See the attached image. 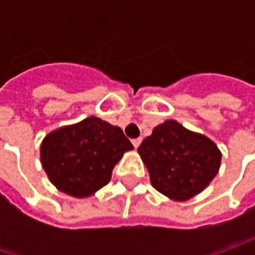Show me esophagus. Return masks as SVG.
I'll list each match as a JSON object with an SVG mask.
<instances>
[{"instance_id": "obj_1", "label": "esophagus", "mask_w": 255, "mask_h": 255, "mask_svg": "<svg viewBox=\"0 0 255 255\" xmlns=\"http://www.w3.org/2000/svg\"><path fill=\"white\" fill-rule=\"evenodd\" d=\"M132 143H133V146H134V147L137 149V147H139V144L142 143V137H137V139H133Z\"/></svg>"}]
</instances>
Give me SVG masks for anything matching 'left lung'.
I'll use <instances>...</instances> for the list:
<instances>
[{
	"label": "left lung",
	"instance_id": "left-lung-1",
	"mask_svg": "<svg viewBox=\"0 0 255 255\" xmlns=\"http://www.w3.org/2000/svg\"><path fill=\"white\" fill-rule=\"evenodd\" d=\"M137 153L147 167L153 187L174 201H186L201 193L221 164L216 143L174 119L157 125Z\"/></svg>",
	"mask_w": 255,
	"mask_h": 255
}]
</instances>
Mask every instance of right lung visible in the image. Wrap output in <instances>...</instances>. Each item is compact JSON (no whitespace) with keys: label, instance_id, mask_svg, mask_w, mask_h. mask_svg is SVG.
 <instances>
[{"label":"right lung","instance_id":"right-lung-1","mask_svg":"<svg viewBox=\"0 0 255 255\" xmlns=\"http://www.w3.org/2000/svg\"><path fill=\"white\" fill-rule=\"evenodd\" d=\"M132 149L121 128L89 116L48 133L41 143L39 157L58 190L85 199L109 183L115 164Z\"/></svg>","mask_w":255,"mask_h":255}]
</instances>
